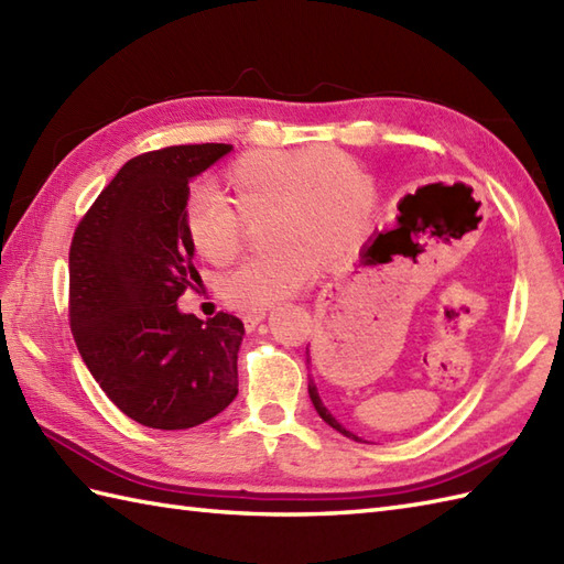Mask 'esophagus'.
Returning <instances> with one entry per match:
<instances>
[{
  "mask_svg": "<svg viewBox=\"0 0 564 564\" xmlns=\"http://www.w3.org/2000/svg\"><path fill=\"white\" fill-rule=\"evenodd\" d=\"M245 327L247 329H254L257 325H261L263 319H267V310H249V313H245Z\"/></svg>",
  "mask_w": 564,
  "mask_h": 564,
  "instance_id": "obj_1",
  "label": "esophagus"
}]
</instances>
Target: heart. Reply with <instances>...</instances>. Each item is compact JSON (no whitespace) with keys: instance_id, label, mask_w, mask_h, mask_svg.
<instances>
[{"instance_id":"heart-1","label":"heart","mask_w":564,"mask_h":564,"mask_svg":"<svg viewBox=\"0 0 564 564\" xmlns=\"http://www.w3.org/2000/svg\"><path fill=\"white\" fill-rule=\"evenodd\" d=\"M223 182L242 218L269 210L263 232L273 247L223 281L227 303L242 310L271 307L305 289L322 257L339 259L361 239L373 210V186L361 164L327 145L245 152ZM229 204L213 191H194L186 200V232L213 263L232 261L239 249L242 220Z\"/></svg>"}]
</instances>
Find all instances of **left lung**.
<instances>
[{
    "label": "left lung",
    "instance_id": "left-lung-1",
    "mask_svg": "<svg viewBox=\"0 0 564 564\" xmlns=\"http://www.w3.org/2000/svg\"><path fill=\"white\" fill-rule=\"evenodd\" d=\"M410 227H412V220H410V215H402V210H400V218L394 220V227H388L386 232H378L376 235V242H373V247L376 245H400V239L410 232ZM310 356V354H307ZM307 392H310V400H313V404H315V410H317V414L325 419V422L334 429V431H339V434H344L346 438H354V441H361V436H356L354 431H349L346 429L337 416H334L327 406H325V402H322V398H319V392H317V386H315V380L310 378V382H307Z\"/></svg>",
    "mask_w": 564,
    "mask_h": 564
}]
</instances>
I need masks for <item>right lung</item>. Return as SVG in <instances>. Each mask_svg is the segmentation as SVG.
I'll return each instance as SVG.
<instances>
[{
  "instance_id": "add662e5",
  "label": "right lung",
  "mask_w": 564,
  "mask_h": 564,
  "mask_svg": "<svg viewBox=\"0 0 564 564\" xmlns=\"http://www.w3.org/2000/svg\"><path fill=\"white\" fill-rule=\"evenodd\" d=\"M232 145H178L128 160L69 247V327L109 400L150 429H191L237 398L245 325L198 319L176 301L198 283L188 184Z\"/></svg>"
}]
</instances>
